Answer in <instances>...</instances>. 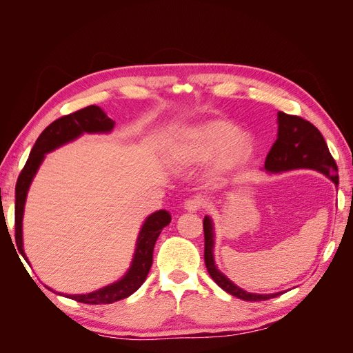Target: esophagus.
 <instances>
[{
    "label": "esophagus",
    "instance_id": "1",
    "mask_svg": "<svg viewBox=\"0 0 353 353\" xmlns=\"http://www.w3.org/2000/svg\"><path fill=\"white\" fill-rule=\"evenodd\" d=\"M201 208V200L197 197L193 199H187L184 201V209L188 212H197Z\"/></svg>",
    "mask_w": 353,
    "mask_h": 353
}]
</instances>
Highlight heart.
I'll use <instances>...</instances> for the list:
<instances>
[{
	"instance_id": "obj_1",
	"label": "heart",
	"mask_w": 353,
	"mask_h": 353,
	"mask_svg": "<svg viewBox=\"0 0 353 353\" xmlns=\"http://www.w3.org/2000/svg\"><path fill=\"white\" fill-rule=\"evenodd\" d=\"M249 132L225 119H210L179 132L172 147V159L179 166H199L215 157V169L227 172L248 162L253 153Z\"/></svg>"
}]
</instances>
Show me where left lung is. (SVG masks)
Segmentation results:
<instances>
[{
    "mask_svg": "<svg viewBox=\"0 0 353 353\" xmlns=\"http://www.w3.org/2000/svg\"><path fill=\"white\" fill-rule=\"evenodd\" d=\"M263 169L266 172L279 174L293 169H314L328 176L333 183L339 184L337 165L331 156L324 137L316 128L305 121L301 116L287 114L279 112V135L271 150L265 159ZM203 231H205V263L212 280L215 281L222 290L236 296L248 302L268 301V299L283 294H258L243 290L239 285L227 279L215 265L213 261V223L209 216L203 219Z\"/></svg>",
    "mask_w": 353,
    "mask_h": 353,
    "instance_id": "1",
    "label": "left lung"
}]
</instances>
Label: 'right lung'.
I'll list each match as a JSON object with an SVG mask.
<instances>
[{
  "label": "right lung",
  "mask_w": 353,
  "mask_h": 353,
  "mask_svg": "<svg viewBox=\"0 0 353 353\" xmlns=\"http://www.w3.org/2000/svg\"><path fill=\"white\" fill-rule=\"evenodd\" d=\"M114 122L108 117L99 105H88L74 113L59 117L57 121L50 123L44 131L41 132L35 145L32 147L26 165L20 172L16 184V210H14V227H16V244L19 252L22 253L25 261L28 262L26 254L23 252V237H22V221L25 212V201L28 196V190L30 187L38 168L41 166L46 154L56 150L57 147L77 140L82 134H105L113 130ZM170 215L166 210H157L143 223L141 231L138 234L137 248L134 253V259L131 262L130 270L122 276L119 281L110 285H105L99 290L87 294H63L73 301L88 305H105L113 303L135 293L141 284L145 281L148 271L153 263V250L157 237L162 230L169 225ZM29 263V262H28Z\"/></svg>",
  "instance_id": "obj_1"
}]
</instances>
